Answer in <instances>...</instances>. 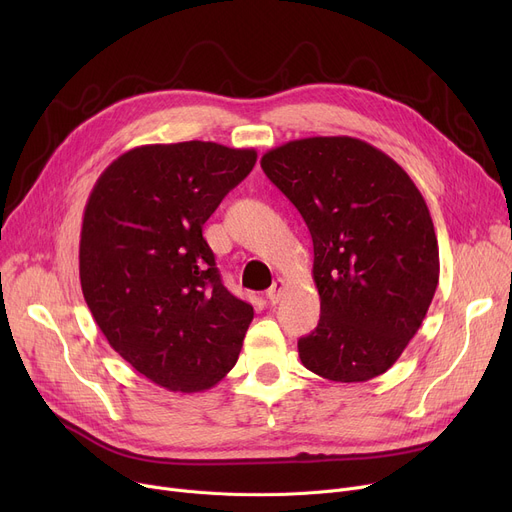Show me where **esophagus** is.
Wrapping results in <instances>:
<instances>
[{
  "instance_id": "34e87169",
  "label": "esophagus",
  "mask_w": 512,
  "mask_h": 512,
  "mask_svg": "<svg viewBox=\"0 0 512 512\" xmlns=\"http://www.w3.org/2000/svg\"><path fill=\"white\" fill-rule=\"evenodd\" d=\"M284 280L282 278H278L272 286H270V290H267V299H270V303L272 305H276L280 299H282V294H284Z\"/></svg>"
}]
</instances>
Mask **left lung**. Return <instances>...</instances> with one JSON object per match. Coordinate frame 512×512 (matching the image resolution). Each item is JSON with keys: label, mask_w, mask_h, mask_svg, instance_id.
I'll return each mask as SVG.
<instances>
[{"label": "left lung", "mask_w": 512, "mask_h": 512, "mask_svg": "<svg viewBox=\"0 0 512 512\" xmlns=\"http://www.w3.org/2000/svg\"><path fill=\"white\" fill-rule=\"evenodd\" d=\"M261 168L299 209L313 238L317 328L303 365L332 382L386 373L417 334L440 278L434 222L396 161L353 137L288 141Z\"/></svg>", "instance_id": "left-lung-1"}]
</instances>
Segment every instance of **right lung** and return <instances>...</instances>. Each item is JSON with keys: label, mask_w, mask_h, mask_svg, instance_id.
I'll return each mask as SVG.
<instances>
[{"label": "right lung", "mask_w": 512, "mask_h": 512, "mask_svg": "<svg viewBox=\"0 0 512 512\" xmlns=\"http://www.w3.org/2000/svg\"><path fill=\"white\" fill-rule=\"evenodd\" d=\"M255 149L134 147L97 178L80 230V286L114 351L153 384L203 392L234 367L253 307L222 284L203 224Z\"/></svg>", "instance_id": "obj_1"}]
</instances>
